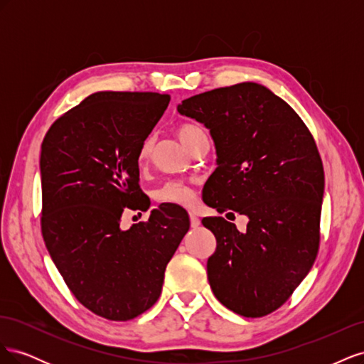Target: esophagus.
<instances>
[{
	"label": "esophagus",
	"mask_w": 364,
	"mask_h": 364,
	"mask_svg": "<svg viewBox=\"0 0 364 364\" xmlns=\"http://www.w3.org/2000/svg\"><path fill=\"white\" fill-rule=\"evenodd\" d=\"M190 220H191V228H199L200 226V218L197 217L196 214H190Z\"/></svg>",
	"instance_id": "34e87169"
}]
</instances>
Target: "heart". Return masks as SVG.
Wrapping results in <instances>:
<instances>
[{
    "mask_svg": "<svg viewBox=\"0 0 364 364\" xmlns=\"http://www.w3.org/2000/svg\"><path fill=\"white\" fill-rule=\"evenodd\" d=\"M202 135H205L203 130L196 124L185 123L178 127V136L186 149H190L193 146V142ZM150 150H151V139H147L139 150V162L141 164L149 159ZM155 197L158 202L171 203V205H178V206H193L196 203L194 188L191 185L181 182V181L164 182L155 191Z\"/></svg>",
    "mask_w": 364,
    "mask_h": 364,
    "instance_id": "obj_1",
    "label": "heart"
}]
</instances>
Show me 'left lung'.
<instances>
[{"label":"left lung","mask_w":364,"mask_h":364,"mask_svg":"<svg viewBox=\"0 0 364 364\" xmlns=\"http://www.w3.org/2000/svg\"><path fill=\"white\" fill-rule=\"evenodd\" d=\"M178 112L214 141L217 168L205 203L249 220L245 232L223 217L202 220L217 240L209 285L230 311L266 316L289 299L317 255L325 178L316 142L290 105L253 82L186 98Z\"/></svg>","instance_id":"8db88e82"}]
</instances>
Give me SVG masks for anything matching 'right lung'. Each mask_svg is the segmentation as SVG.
<instances>
[{"mask_svg": "<svg viewBox=\"0 0 364 364\" xmlns=\"http://www.w3.org/2000/svg\"><path fill=\"white\" fill-rule=\"evenodd\" d=\"M168 103L167 94L95 92L54 121L41 146L43 241L77 301L109 321L155 305L190 229L188 213L171 203L119 225L124 208L149 209L139 150Z\"/></svg>", "mask_w": 364, "mask_h": 364, "instance_id": "1", "label": "right lung"}]
</instances>
